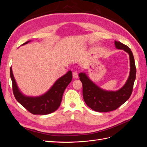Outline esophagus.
I'll return each instance as SVG.
<instances>
[{"label":"esophagus","mask_w":147,"mask_h":147,"mask_svg":"<svg viewBox=\"0 0 147 147\" xmlns=\"http://www.w3.org/2000/svg\"><path fill=\"white\" fill-rule=\"evenodd\" d=\"M78 73L77 72H73V78L77 79V78H78Z\"/></svg>","instance_id":"obj_1"}]
</instances>
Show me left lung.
<instances>
[{
  "mask_svg": "<svg viewBox=\"0 0 147 147\" xmlns=\"http://www.w3.org/2000/svg\"><path fill=\"white\" fill-rule=\"evenodd\" d=\"M115 48L128 53L130 60V72L126 82L117 91L104 90L89 78L84 72L78 74L83 84V96L86 105L99 112H108L118 109L129 98L136 77V68L134 56L131 49L122 43L115 41Z\"/></svg>",
  "mask_w": 147,
  "mask_h": 147,
  "instance_id": "1",
  "label": "left lung"
}]
</instances>
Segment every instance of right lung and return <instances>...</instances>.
<instances>
[{
	"label": "right lung",
	"instance_id": "right-lung-1",
	"mask_svg": "<svg viewBox=\"0 0 147 147\" xmlns=\"http://www.w3.org/2000/svg\"><path fill=\"white\" fill-rule=\"evenodd\" d=\"M26 42L21 46L28 44ZM10 77L13 84V91L16 100L34 115H47L55 112L61 103L62 97L67 86L72 80V72L68 71L59 78L52 86L44 94L38 96H30L24 94L18 86L12 67H10Z\"/></svg>",
	"mask_w": 147,
	"mask_h": 147
}]
</instances>
